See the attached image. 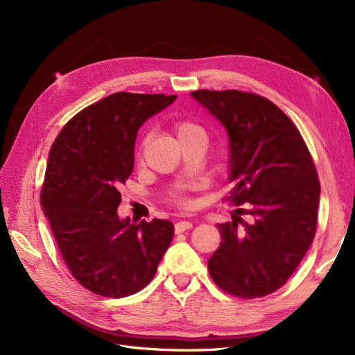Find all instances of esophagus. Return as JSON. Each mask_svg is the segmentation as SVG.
I'll return each instance as SVG.
<instances>
[{"label": "esophagus", "instance_id": "obj_1", "mask_svg": "<svg viewBox=\"0 0 355 355\" xmlns=\"http://www.w3.org/2000/svg\"><path fill=\"white\" fill-rule=\"evenodd\" d=\"M192 228V223L189 220H179L176 225H175V232L176 234H180V232H185L188 230Z\"/></svg>", "mask_w": 355, "mask_h": 355}]
</instances>
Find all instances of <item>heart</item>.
<instances>
[{
	"label": "heart",
	"mask_w": 355,
	"mask_h": 355,
	"mask_svg": "<svg viewBox=\"0 0 355 355\" xmlns=\"http://www.w3.org/2000/svg\"><path fill=\"white\" fill-rule=\"evenodd\" d=\"M173 130L176 133V137H178L179 142L187 141V139L194 137V136H204L202 127L200 124H197L196 121L189 120V118H178V120H175ZM145 144H146V137L142 139L141 148H139V153H137V158H141ZM170 200H171V202L176 204V206H179V207H188L189 206V200L182 191L173 192Z\"/></svg>",
	"instance_id": "heart-1"
}]
</instances>
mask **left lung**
Returning a JSON list of instances; mask_svg holds the SVG:
<instances>
[{
	"label": "left lung",
	"mask_w": 355,
	"mask_h": 355,
	"mask_svg": "<svg viewBox=\"0 0 355 355\" xmlns=\"http://www.w3.org/2000/svg\"><path fill=\"white\" fill-rule=\"evenodd\" d=\"M191 94L227 128L234 188L225 198L244 206L218 225L222 241L210 256L209 274L235 297L271 295L295 272L317 231L320 180L313 157L295 123L263 96Z\"/></svg>",
	"instance_id": "left-lung-1"
}]
</instances>
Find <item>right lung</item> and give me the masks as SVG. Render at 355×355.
I'll return each mask as SVG.
<instances>
[{
    "instance_id": "obj_1",
    "label": "right lung",
    "mask_w": 355,
    "mask_h": 355,
    "mask_svg": "<svg viewBox=\"0 0 355 355\" xmlns=\"http://www.w3.org/2000/svg\"><path fill=\"white\" fill-rule=\"evenodd\" d=\"M176 94L118 92L73 115L53 142L41 209L62 259L84 288L105 297L141 292L173 239V223L121 220L118 188L135 164L137 128Z\"/></svg>"
}]
</instances>
